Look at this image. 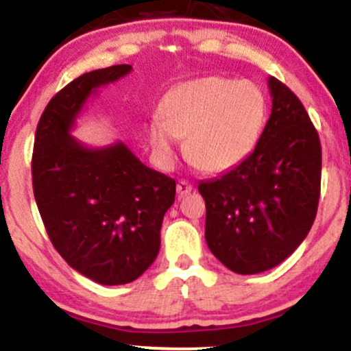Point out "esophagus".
<instances>
[{"label": "esophagus", "mask_w": 351, "mask_h": 351, "mask_svg": "<svg viewBox=\"0 0 351 351\" xmlns=\"http://www.w3.org/2000/svg\"><path fill=\"white\" fill-rule=\"evenodd\" d=\"M191 190H193V186L188 182H178V185H176V193H178V197H185V195L190 193Z\"/></svg>", "instance_id": "obj_1"}]
</instances>
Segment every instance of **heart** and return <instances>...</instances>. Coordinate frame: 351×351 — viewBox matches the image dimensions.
<instances>
[{"label": "heart", "instance_id": "b5f03b06", "mask_svg": "<svg viewBox=\"0 0 351 351\" xmlns=\"http://www.w3.org/2000/svg\"><path fill=\"white\" fill-rule=\"evenodd\" d=\"M267 104L256 84L228 77H202L173 87L160 106L147 138L161 165L175 161L178 139L186 158L205 171H225L254 149L264 129Z\"/></svg>", "mask_w": 351, "mask_h": 351}]
</instances>
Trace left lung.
<instances>
[{
  "label": "left lung",
  "mask_w": 351,
  "mask_h": 351,
  "mask_svg": "<svg viewBox=\"0 0 351 351\" xmlns=\"http://www.w3.org/2000/svg\"><path fill=\"white\" fill-rule=\"evenodd\" d=\"M272 110L252 153L220 178L202 182L205 239L213 256L237 274L281 264L316 219L322 145L304 106L269 79Z\"/></svg>",
  "instance_id": "8db88e82"
}]
</instances>
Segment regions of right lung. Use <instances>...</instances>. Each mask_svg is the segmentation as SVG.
I'll return each instance as SVG.
<instances>
[{
    "label": "right lung",
    "instance_id": "1",
    "mask_svg": "<svg viewBox=\"0 0 351 351\" xmlns=\"http://www.w3.org/2000/svg\"><path fill=\"white\" fill-rule=\"evenodd\" d=\"M131 65L77 77L50 99L32 158L33 193L51 243L70 267L106 286L138 279L160 252V230L175 180L147 168L124 143L87 147L70 136L99 87Z\"/></svg>",
    "mask_w": 351,
    "mask_h": 351
}]
</instances>
